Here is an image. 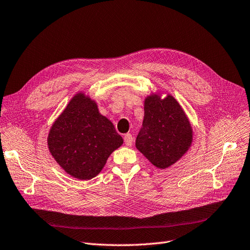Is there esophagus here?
Here are the masks:
<instances>
[{"mask_svg": "<svg viewBox=\"0 0 250 250\" xmlns=\"http://www.w3.org/2000/svg\"><path fill=\"white\" fill-rule=\"evenodd\" d=\"M124 140H125V144L126 146H130L133 143V136L131 134H125L124 137Z\"/></svg>", "mask_w": 250, "mask_h": 250, "instance_id": "1", "label": "esophagus"}]
</instances>
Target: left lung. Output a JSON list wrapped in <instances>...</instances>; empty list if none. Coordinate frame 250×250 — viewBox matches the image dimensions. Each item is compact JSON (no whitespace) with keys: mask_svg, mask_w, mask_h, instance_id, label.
Listing matches in <instances>:
<instances>
[{"mask_svg":"<svg viewBox=\"0 0 250 250\" xmlns=\"http://www.w3.org/2000/svg\"><path fill=\"white\" fill-rule=\"evenodd\" d=\"M192 142V128L188 116L173 96L165 99L152 94L144 101L142 128L136 147L159 169L180 160Z\"/></svg>","mask_w":250,"mask_h":250,"instance_id":"obj_1","label":"left lung"}]
</instances>
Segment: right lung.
<instances>
[{
	"label": "right lung",
	"mask_w": 250,
	"mask_h": 250,
	"mask_svg": "<svg viewBox=\"0 0 250 250\" xmlns=\"http://www.w3.org/2000/svg\"><path fill=\"white\" fill-rule=\"evenodd\" d=\"M47 143L53 159L69 175L89 180L124 140L113 124L99 112L96 102L78 92L53 123Z\"/></svg>",
	"instance_id": "obj_1"
}]
</instances>
